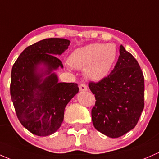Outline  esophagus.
Returning <instances> with one entry per match:
<instances>
[{
	"instance_id": "esophagus-1",
	"label": "esophagus",
	"mask_w": 159,
	"mask_h": 159,
	"mask_svg": "<svg viewBox=\"0 0 159 159\" xmlns=\"http://www.w3.org/2000/svg\"><path fill=\"white\" fill-rule=\"evenodd\" d=\"M80 90L83 91V92H85V91L88 90V88H87V85L85 84V83H81L80 85Z\"/></svg>"
}]
</instances>
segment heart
I'll return each mask as SVG.
<instances>
[{
  "label": "heart",
  "instance_id": "1",
  "mask_svg": "<svg viewBox=\"0 0 159 159\" xmlns=\"http://www.w3.org/2000/svg\"><path fill=\"white\" fill-rule=\"evenodd\" d=\"M118 52L112 43H92L77 48L67 61L74 69H84L85 77L98 82L108 76L117 59Z\"/></svg>",
  "mask_w": 159,
  "mask_h": 159
}]
</instances>
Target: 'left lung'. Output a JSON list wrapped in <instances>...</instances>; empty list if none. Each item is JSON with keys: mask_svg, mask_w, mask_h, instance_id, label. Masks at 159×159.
<instances>
[{"mask_svg": "<svg viewBox=\"0 0 159 159\" xmlns=\"http://www.w3.org/2000/svg\"><path fill=\"white\" fill-rule=\"evenodd\" d=\"M119 53L107 77L89 83L96 100L92 110L94 128L112 138L133 129L144 107V77L140 65L122 45Z\"/></svg>", "mask_w": 159, "mask_h": 159, "instance_id": "obj_1", "label": "left lung"}]
</instances>
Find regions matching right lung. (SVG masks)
<instances>
[{
    "label": "right lung",
    "mask_w": 159,
    "mask_h": 159,
    "mask_svg": "<svg viewBox=\"0 0 159 159\" xmlns=\"http://www.w3.org/2000/svg\"><path fill=\"white\" fill-rule=\"evenodd\" d=\"M70 41L48 38L22 52L12 68L10 95L19 122L37 136L55 133L64 119L65 107L79 92L76 83H59L55 70L63 68L56 56Z\"/></svg>",
    "instance_id": "1"
}]
</instances>
